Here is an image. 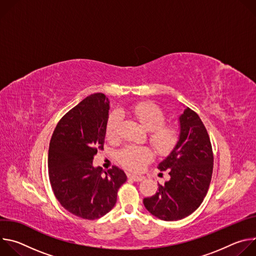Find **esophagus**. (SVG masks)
Here are the masks:
<instances>
[{
    "label": "esophagus",
    "mask_w": 256,
    "mask_h": 256,
    "mask_svg": "<svg viewBox=\"0 0 256 256\" xmlns=\"http://www.w3.org/2000/svg\"><path fill=\"white\" fill-rule=\"evenodd\" d=\"M128 179H132L134 181H142L144 179L142 176H136V175H132V174H128Z\"/></svg>",
    "instance_id": "obj_1"
}]
</instances>
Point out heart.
Instances as JSON below:
<instances>
[{
    "mask_svg": "<svg viewBox=\"0 0 256 256\" xmlns=\"http://www.w3.org/2000/svg\"><path fill=\"white\" fill-rule=\"evenodd\" d=\"M124 114L136 120L146 130H149V140L160 155L169 154L178 142V130L170 124H165V116L162 109L151 102H140L124 110ZM122 114L112 112L108 118L106 136L108 140L120 138L118 126ZM154 154L146 146H128L118 153V161L130 171L138 172L146 164L153 160Z\"/></svg>",
    "mask_w": 256,
    "mask_h": 256,
    "instance_id": "obj_1",
    "label": "heart"
}]
</instances>
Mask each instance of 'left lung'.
I'll return each mask as SVG.
<instances>
[{"mask_svg": "<svg viewBox=\"0 0 256 256\" xmlns=\"http://www.w3.org/2000/svg\"><path fill=\"white\" fill-rule=\"evenodd\" d=\"M180 134L175 148L158 165L169 170L170 179L159 190L144 198V206L163 221H178L202 202L210 184L214 155L204 124L190 108L179 116Z\"/></svg>", "mask_w": 256, "mask_h": 256, "instance_id": "obj_1", "label": "left lung"}]
</instances>
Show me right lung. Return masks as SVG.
<instances>
[{
    "label": "right lung",
    "mask_w": 256,
    "mask_h": 256,
    "mask_svg": "<svg viewBox=\"0 0 256 256\" xmlns=\"http://www.w3.org/2000/svg\"><path fill=\"white\" fill-rule=\"evenodd\" d=\"M109 100L95 93L66 112L56 124L48 149V177L60 204L70 214L95 220L114 206L118 188L126 181L116 166L93 167L103 150Z\"/></svg>",
    "instance_id": "add662e5"
}]
</instances>
